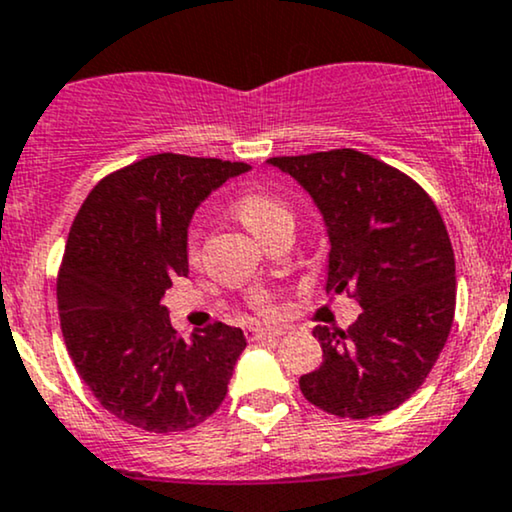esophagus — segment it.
Listing matches in <instances>:
<instances>
[{"label": "esophagus", "mask_w": 512, "mask_h": 512, "mask_svg": "<svg viewBox=\"0 0 512 512\" xmlns=\"http://www.w3.org/2000/svg\"><path fill=\"white\" fill-rule=\"evenodd\" d=\"M245 334H248L250 341H262V338H279V336H283V329H262V326H250V329L245 331Z\"/></svg>", "instance_id": "esophagus-1"}]
</instances>
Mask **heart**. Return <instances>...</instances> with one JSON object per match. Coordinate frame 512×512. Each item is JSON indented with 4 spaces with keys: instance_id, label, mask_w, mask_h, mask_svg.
Returning a JSON list of instances; mask_svg holds the SVG:
<instances>
[{
    "instance_id": "heart-1",
    "label": "heart",
    "mask_w": 512,
    "mask_h": 512,
    "mask_svg": "<svg viewBox=\"0 0 512 512\" xmlns=\"http://www.w3.org/2000/svg\"><path fill=\"white\" fill-rule=\"evenodd\" d=\"M238 217L243 219V224L255 233L257 238L267 240L274 231H279L281 226L293 224V212L286 202L269 193H245L236 202ZM197 252V236H190V255L195 257Z\"/></svg>"
}]
</instances>
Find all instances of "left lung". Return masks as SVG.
<instances>
[{"mask_svg": "<svg viewBox=\"0 0 512 512\" xmlns=\"http://www.w3.org/2000/svg\"><path fill=\"white\" fill-rule=\"evenodd\" d=\"M312 197L329 236L326 293H353L348 331L315 326L324 357L300 377L312 405L367 420L405 403L446 346L455 257L439 209L412 178L355 150L274 157Z\"/></svg>", "mask_w": 512, "mask_h": 512, "instance_id": "obj_1", "label": "left lung"}]
</instances>
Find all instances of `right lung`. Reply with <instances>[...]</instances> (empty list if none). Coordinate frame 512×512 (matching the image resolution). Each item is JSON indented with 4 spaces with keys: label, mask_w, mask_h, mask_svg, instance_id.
I'll return each mask as SVG.
<instances>
[{
    "label": "right lung",
    "mask_w": 512,
    "mask_h": 512,
    "mask_svg": "<svg viewBox=\"0 0 512 512\" xmlns=\"http://www.w3.org/2000/svg\"><path fill=\"white\" fill-rule=\"evenodd\" d=\"M245 171L243 162L152 155L97 183L71 226L57 281L66 348L102 408L145 432L205 422L248 346L221 322L183 341L162 305L188 276L195 209Z\"/></svg>",
    "instance_id": "obj_1"
}]
</instances>
